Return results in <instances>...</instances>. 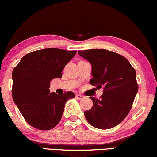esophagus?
<instances>
[{"mask_svg": "<svg viewBox=\"0 0 157 157\" xmlns=\"http://www.w3.org/2000/svg\"><path fill=\"white\" fill-rule=\"evenodd\" d=\"M76 97H77V99H79V100H82V99H85V97H84V96H82V94H77Z\"/></svg>", "mask_w": 157, "mask_h": 157, "instance_id": "34e87169", "label": "esophagus"}]
</instances>
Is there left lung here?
I'll return each instance as SVG.
<instances>
[{"mask_svg":"<svg viewBox=\"0 0 157 157\" xmlns=\"http://www.w3.org/2000/svg\"><path fill=\"white\" fill-rule=\"evenodd\" d=\"M92 67L90 85L103 87L100 99L90 97L93 107L85 111L90 125L100 129L114 127L129 114L138 92L136 72L127 59L105 49L78 51Z\"/></svg>","mask_w":157,"mask_h":157,"instance_id":"left-lung-1","label":"left lung"}]
</instances>
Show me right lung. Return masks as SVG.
<instances>
[{
	"mask_svg": "<svg viewBox=\"0 0 157 157\" xmlns=\"http://www.w3.org/2000/svg\"><path fill=\"white\" fill-rule=\"evenodd\" d=\"M76 51L50 48L25 55L12 74V94L25 121L36 129H53L61 120L66 102L74 98L71 91L50 93V82L61 78L65 66Z\"/></svg>",
	"mask_w": 157,
	"mask_h": 157,
	"instance_id": "obj_1",
	"label": "right lung"
}]
</instances>
